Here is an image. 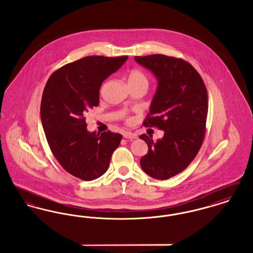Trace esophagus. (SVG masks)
<instances>
[{
	"mask_svg": "<svg viewBox=\"0 0 253 253\" xmlns=\"http://www.w3.org/2000/svg\"><path fill=\"white\" fill-rule=\"evenodd\" d=\"M123 136H124V138H126V139H135V138L137 137L136 133L132 132H128V131L123 132Z\"/></svg>",
	"mask_w": 253,
	"mask_h": 253,
	"instance_id": "1",
	"label": "esophagus"
}]
</instances>
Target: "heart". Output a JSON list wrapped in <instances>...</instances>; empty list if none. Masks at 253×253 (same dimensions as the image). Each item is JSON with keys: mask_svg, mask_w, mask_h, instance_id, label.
Here are the masks:
<instances>
[{"mask_svg": "<svg viewBox=\"0 0 253 253\" xmlns=\"http://www.w3.org/2000/svg\"><path fill=\"white\" fill-rule=\"evenodd\" d=\"M129 85H144L148 87L149 80L144 72L139 69H132L128 73Z\"/></svg>", "mask_w": 253, "mask_h": 253, "instance_id": "b5f03b06", "label": "heart"}]
</instances>
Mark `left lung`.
<instances>
[{
    "mask_svg": "<svg viewBox=\"0 0 253 253\" xmlns=\"http://www.w3.org/2000/svg\"><path fill=\"white\" fill-rule=\"evenodd\" d=\"M134 60L158 81L143 125L164 131L157 141L145 133L139 136L148 144L140 166L150 176L166 180L187 168L203 144L209 108L207 88L199 73L186 60L160 54L136 56Z\"/></svg>",
    "mask_w": 253,
    "mask_h": 253,
    "instance_id": "1",
    "label": "left lung"
}]
</instances>
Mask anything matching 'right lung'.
<instances>
[{"label":"right lung","instance_id":"right-lung-1","mask_svg":"<svg viewBox=\"0 0 253 253\" xmlns=\"http://www.w3.org/2000/svg\"><path fill=\"white\" fill-rule=\"evenodd\" d=\"M127 59L85 57L56 70L44 87L41 120L50 150L61 167L80 179L94 180L105 173L121 143V133L88 132L84 116L98 105L101 84Z\"/></svg>","mask_w":253,"mask_h":253}]
</instances>
